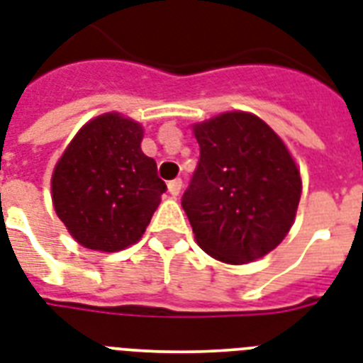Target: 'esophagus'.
<instances>
[{"mask_svg": "<svg viewBox=\"0 0 363 363\" xmlns=\"http://www.w3.org/2000/svg\"><path fill=\"white\" fill-rule=\"evenodd\" d=\"M167 190H169V194L173 196V198H177V196H179V194H181V190H182L181 179H175V181H171L169 184H167Z\"/></svg>", "mask_w": 363, "mask_h": 363, "instance_id": "34e87169", "label": "esophagus"}]
</instances>
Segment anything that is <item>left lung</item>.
Returning a JSON list of instances; mask_svg holds the SVG:
<instances>
[{
  "label": "left lung",
  "instance_id": "left-lung-1",
  "mask_svg": "<svg viewBox=\"0 0 363 363\" xmlns=\"http://www.w3.org/2000/svg\"><path fill=\"white\" fill-rule=\"evenodd\" d=\"M199 164L182 209L201 250L241 265L288 235L301 198L296 160L275 130L247 111L192 124Z\"/></svg>",
  "mask_w": 363,
  "mask_h": 363
}]
</instances>
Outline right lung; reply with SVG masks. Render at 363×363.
I'll return each instance as SVG.
<instances>
[{"mask_svg": "<svg viewBox=\"0 0 363 363\" xmlns=\"http://www.w3.org/2000/svg\"><path fill=\"white\" fill-rule=\"evenodd\" d=\"M143 133L116 111L94 116L54 165V211L84 248L118 252L135 245L158 209L165 182L141 150Z\"/></svg>", "mask_w": 363, "mask_h": 363, "instance_id": "obj_1", "label": "right lung"}]
</instances>
